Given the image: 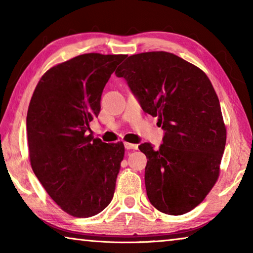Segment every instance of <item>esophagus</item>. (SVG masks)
Returning a JSON list of instances; mask_svg holds the SVG:
<instances>
[{"label": "esophagus", "instance_id": "esophagus-1", "mask_svg": "<svg viewBox=\"0 0 253 253\" xmlns=\"http://www.w3.org/2000/svg\"><path fill=\"white\" fill-rule=\"evenodd\" d=\"M124 146H125L126 149H137V148H138V145L130 144V143H127V142L124 143Z\"/></svg>", "mask_w": 253, "mask_h": 253}]
</instances>
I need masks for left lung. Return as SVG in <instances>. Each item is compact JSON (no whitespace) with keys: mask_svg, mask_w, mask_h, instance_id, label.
<instances>
[{"mask_svg":"<svg viewBox=\"0 0 253 253\" xmlns=\"http://www.w3.org/2000/svg\"><path fill=\"white\" fill-rule=\"evenodd\" d=\"M115 74L165 130L158 149L149 143L138 147L148 158L149 202L170 215L190 212L217 181L226 142L211 81L200 68L165 51L130 55Z\"/></svg>","mask_w":253,"mask_h":253,"instance_id":"8db88e82","label":"left lung"}]
</instances>
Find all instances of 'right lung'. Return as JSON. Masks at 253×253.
I'll return each instance as SVG.
<instances>
[{"instance_id": "obj_1", "label": "right lung", "mask_w": 253, "mask_h": 253, "mask_svg": "<svg viewBox=\"0 0 253 253\" xmlns=\"http://www.w3.org/2000/svg\"><path fill=\"white\" fill-rule=\"evenodd\" d=\"M126 54L85 53L59 63L38 83L27 116L34 174L63 211L100 213L113 200L125 154L123 143L87 134L100 111L101 93Z\"/></svg>"}]
</instances>
